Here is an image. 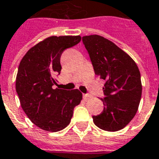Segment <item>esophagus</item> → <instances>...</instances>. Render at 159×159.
<instances>
[{
    "label": "esophagus",
    "instance_id": "esophagus-1",
    "mask_svg": "<svg viewBox=\"0 0 159 159\" xmlns=\"http://www.w3.org/2000/svg\"><path fill=\"white\" fill-rule=\"evenodd\" d=\"M83 96H84V99H90L91 97H92V95H91V94H88V93H84Z\"/></svg>",
    "mask_w": 159,
    "mask_h": 159
}]
</instances>
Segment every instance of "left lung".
Segmentation results:
<instances>
[{"instance_id":"1","label":"left lung","mask_w":159,"mask_h":159,"mask_svg":"<svg viewBox=\"0 0 159 159\" xmlns=\"http://www.w3.org/2000/svg\"><path fill=\"white\" fill-rule=\"evenodd\" d=\"M95 75L106 80L104 110L93 116L99 129L115 132L124 129L135 116L142 95V83L136 63L114 43L98 35L82 38Z\"/></svg>"}]
</instances>
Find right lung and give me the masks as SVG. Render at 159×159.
Returning a JSON list of instances; mask_svg holds the SVG:
<instances>
[{
    "label": "right lung",
    "mask_w": 159,
    "mask_h": 159,
    "mask_svg": "<svg viewBox=\"0 0 159 159\" xmlns=\"http://www.w3.org/2000/svg\"><path fill=\"white\" fill-rule=\"evenodd\" d=\"M80 40V35L50 36L30 48L20 62L16 89L20 105L30 121L45 131L58 132L68 126L82 100L79 89H53L61 70V54Z\"/></svg>",
    "instance_id": "1"
}]
</instances>
